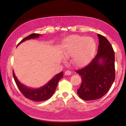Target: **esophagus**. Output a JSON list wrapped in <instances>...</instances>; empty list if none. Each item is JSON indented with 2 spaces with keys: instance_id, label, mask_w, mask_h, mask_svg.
<instances>
[{
  "instance_id": "esophagus-1",
  "label": "esophagus",
  "mask_w": 126,
  "mask_h": 126,
  "mask_svg": "<svg viewBox=\"0 0 126 126\" xmlns=\"http://www.w3.org/2000/svg\"><path fill=\"white\" fill-rule=\"evenodd\" d=\"M64 74H65V75L69 76V75H71V74H72V72H71V71H68H68H66L65 72Z\"/></svg>"
}]
</instances>
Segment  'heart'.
I'll return each instance as SVG.
<instances>
[{
	"instance_id": "heart-1",
	"label": "heart",
	"mask_w": 126,
	"mask_h": 126,
	"mask_svg": "<svg viewBox=\"0 0 126 126\" xmlns=\"http://www.w3.org/2000/svg\"><path fill=\"white\" fill-rule=\"evenodd\" d=\"M95 50V43L91 37L78 35H71L64 41L62 52L65 57L74 55V63L79 67L88 64Z\"/></svg>"
}]
</instances>
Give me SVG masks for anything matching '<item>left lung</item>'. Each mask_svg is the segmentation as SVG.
Listing matches in <instances>:
<instances>
[{"label":"left lung","instance_id":"1","mask_svg":"<svg viewBox=\"0 0 126 126\" xmlns=\"http://www.w3.org/2000/svg\"><path fill=\"white\" fill-rule=\"evenodd\" d=\"M97 35V55L86 67L76 71L82 78L77 94L85 101L101 98L110 90L115 79L113 49L105 37L99 34Z\"/></svg>","mask_w":126,"mask_h":126}]
</instances>
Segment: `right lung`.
Masks as SVG:
<instances>
[{
	"label": "right lung",
	"instance_id": "add662e5",
	"mask_svg": "<svg viewBox=\"0 0 126 126\" xmlns=\"http://www.w3.org/2000/svg\"><path fill=\"white\" fill-rule=\"evenodd\" d=\"M39 35V34L37 33L32 34L21 40L18 45L26 40L38 38ZM13 76L17 87L24 96L33 101L42 102L46 101L52 96L56 89L58 82L63 77V72H61V73L57 74L45 86L38 89L30 88L22 84L15 76L14 72H13Z\"/></svg>",
	"mask_w": 126,
	"mask_h": 126
}]
</instances>
